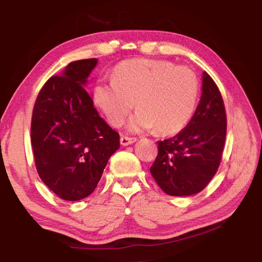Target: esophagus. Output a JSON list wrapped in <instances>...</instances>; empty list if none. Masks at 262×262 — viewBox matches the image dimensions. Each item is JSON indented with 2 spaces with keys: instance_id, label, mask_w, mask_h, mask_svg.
I'll return each instance as SVG.
<instances>
[{
  "instance_id": "1",
  "label": "esophagus",
  "mask_w": 262,
  "mask_h": 262,
  "mask_svg": "<svg viewBox=\"0 0 262 262\" xmlns=\"http://www.w3.org/2000/svg\"><path fill=\"white\" fill-rule=\"evenodd\" d=\"M136 137H130V136H121V144L122 145H128V144H132L134 143V142H136Z\"/></svg>"
}]
</instances>
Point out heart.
I'll list each match as a JSON object with an SVG mask.
<instances>
[{"label": "heart", "instance_id": "heart-1", "mask_svg": "<svg viewBox=\"0 0 262 262\" xmlns=\"http://www.w3.org/2000/svg\"><path fill=\"white\" fill-rule=\"evenodd\" d=\"M200 83L192 69L170 61L136 59L119 63L112 79H98L92 98L113 127H120L134 108L132 130L176 134L187 126L196 108Z\"/></svg>", "mask_w": 262, "mask_h": 262}]
</instances>
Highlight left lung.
Listing matches in <instances>:
<instances>
[{"instance_id":"left-lung-1","label":"left lung","mask_w":262,"mask_h":262,"mask_svg":"<svg viewBox=\"0 0 262 262\" xmlns=\"http://www.w3.org/2000/svg\"><path fill=\"white\" fill-rule=\"evenodd\" d=\"M202 96L192 120L178 135L158 141L150 167L157 185L172 196L193 195L219 170L227 136V113L219 86L203 72Z\"/></svg>"}]
</instances>
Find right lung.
Here are the masks:
<instances>
[{"label": "right lung", "instance_id": "right-lung-1", "mask_svg": "<svg viewBox=\"0 0 262 262\" xmlns=\"http://www.w3.org/2000/svg\"><path fill=\"white\" fill-rule=\"evenodd\" d=\"M97 59L73 61L52 76L35 99L31 144L38 174L60 199L78 201L94 192L112 154L120 147L84 89Z\"/></svg>", "mask_w": 262, "mask_h": 262}]
</instances>
